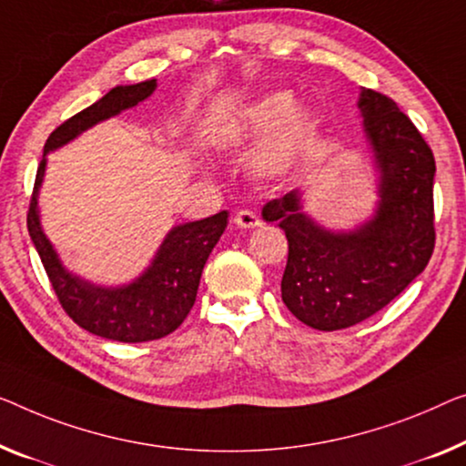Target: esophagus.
<instances>
[{"label":"esophagus","instance_id":"obj_1","mask_svg":"<svg viewBox=\"0 0 466 466\" xmlns=\"http://www.w3.org/2000/svg\"><path fill=\"white\" fill-rule=\"evenodd\" d=\"M234 221H236V226L245 228V230H251V228L261 226L259 215H257V213L251 211V209H242V211L236 213V215H234Z\"/></svg>","mask_w":466,"mask_h":466}]
</instances>
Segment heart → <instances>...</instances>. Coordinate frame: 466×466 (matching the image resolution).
Wrapping results in <instances>:
<instances>
[{
    "mask_svg": "<svg viewBox=\"0 0 466 466\" xmlns=\"http://www.w3.org/2000/svg\"><path fill=\"white\" fill-rule=\"evenodd\" d=\"M316 136V116L308 106H297L293 92H274L245 106L228 127L234 144L269 140L257 155V169L278 177L295 169L308 155Z\"/></svg>",
    "mask_w": 466,
    "mask_h": 466,
    "instance_id": "1",
    "label": "heart"
}]
</instances>
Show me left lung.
Segmentation results:
<instances>
[{
    "label": "left lung",
    "instance_id": "obj_1",
    "mask_svg": "<svg viewBox=\"0 0 466 466\" xmlns=\"http://www.w3.org/2000/svg\"><path fill=\"white\" fill-rule=\"evenodd\" d=\"M364 129L380 169V205L372 221L332 234L305 218L299 194L263 207L289 240L282 301L316 330H343L383 309L422 269L435 248V158L416 125L389 96L364 87Z\"/></svg>",
    "mask_w": 466,
    "mask_h": 466
}]
</instances>
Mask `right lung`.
Segmentation results:
<instances>
[{"instance_id": "obj_1", "label": "right lung", "mask_w": 466, "mask_h": 466, "mask_svg": "<svg viewBox=\"0 0 466 466\" xmlns=\"http://www.w3.org/2000/svg\"><path fill=\"white\" fill-rule=\"evenodd\" d=\"M157 79L136 86H121L87 106L71 119L60 123L44 146V155L73 140L81 131L98 121L119 115L121 110L136 106L137 102L155 92ZM46 171V158H41L35 176L33 194L26 211V228L31 240L44 263L46 274L56 297L75 324L104 339L121 343H144L163 339L177 329L190 314L200 274L207 257L218 245L228 224V211H219L192 224L173 228L152 266L134 284L123 289H98L79 280L60 266L50 240L41 232L37 215V190Z\"/></svg>"}]
</instances>
